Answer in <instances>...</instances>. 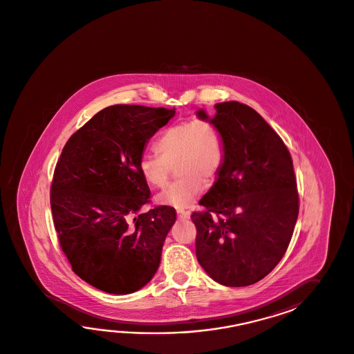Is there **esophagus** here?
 <instances>
[{"mask_svg":"<svg viewBox=\"0 0 354 354\" xmlns=\"http://www.w3.org/2000/svg\"><path fill=\"white\" fill-rule=\"evenodd\" d=\"M176 214H178V218L183 219V221L190 218V212L189 210L178 209L176 210Z\"/></svg>","mask_w":354,"mask_h":354,"instance_id":"34e87169","label":"esophagus"}]
</instances>
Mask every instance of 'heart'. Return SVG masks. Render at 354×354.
Returning <instances> with one entry per match:
<instances>
[{"label":"heart","instance_id":"b5f03b06","mask_svg":"<svg viewBox=\"0 0 354 354\" xmlns=\"http://www.w3.org/2000/svg\"><path fill=\"white\" fill-rule=\"evenodd\" d=\"M159 155L145 153L138 162L144 180L155 188H162L176 162L180 178L156 196L161 205L187 208L212 183L224 162L223 138L216 126L208 121L188 120L164 131L155 144Z\"/></svg>","mask_w":354,"mask_h":354}]
</instances>
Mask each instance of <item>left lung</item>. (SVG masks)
Returning <instances> with one entry per match:
<instances>
[{"label":"left lung","mask_w":354,"mask_h":354,"mask_svg":"<svg viewBox=\"0 0 354 354\" xmlns=\"http://www.w3.org/2000/svg\"><path fill=\"white\" fill-rule=\"evenodd\" d=\"M223 138L224 162L194 212L196 259L210 279L230 286L262 280L289 247L299 214L292 160L280 136L239 102L198 109Z\"/></svg>","instance_id":"8db88e82"}]
</instances>
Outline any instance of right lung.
Masks as SVG:
<instances>
[{
    "mask_svg": "<svg viewBox=\"0 0 354 354\" xmlns=\"http://www.w3.org/2000/svg\"><path fill=\"white\" fill-rule=\"evenodd\" d=\"M175 109L115 104L68 140L50 204L59 242L73 271L109 294L127 295L151 281L176 214L171 207L141 213L150 189L138 162L150 138Z\"/></svg>",
    "mask_w": 354,
    "mask_h": 354,
    "instance_id": "right-lung-1",
    "label": "right lung"
}]
</instances>
